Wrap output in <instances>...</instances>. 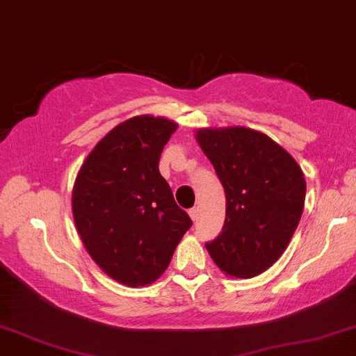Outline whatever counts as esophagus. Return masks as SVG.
<instances>
[{"instance_id": "34e87169", "label": "esophagus", "mask_w": 356, "mask_h": 356, "mask_svg": "<svg viewBox=\"0 0 356 356\" xmlns=\"http://www.w3.org/2000/svg\"><path fill=\"white\" fill-rule=\"evenodd\" d=\"M188 215H191L193 221H197L198 220V208H191V210H188Z\"/></svg>"}]
</instances>
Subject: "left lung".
<instances>
[{
	"label": "left lung",
	"instance_id": "1",
	"mask_svg": "<svg viewBox=\"0 0 356 356\" xmlns=\"http://www.w3.org/2000/svg\"><path fill=\"white\" fill-rule=\"evenodd\" d=\"M197 141L226 195V220L205 248L222 272L252 278L280 259L301 220L305 175L296 161L260 131L202 129Z\"/></svg>",
	"mask_w": 356,
	"mask_h": 356
}]
</instances>
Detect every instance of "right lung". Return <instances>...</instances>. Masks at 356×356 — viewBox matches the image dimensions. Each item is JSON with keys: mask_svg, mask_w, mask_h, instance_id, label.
Returning <instances> with one entry per match:
<instances>
[{"mask_svg": "<svg viewBox=\"0 0 356 356\" xmlns=\"http://www.w3.org/2000/svg\"><path fill=\"white\" fill-rule=\"evenodd\" d=\"M177 123L141 115L108 131L79 169L73 188L78 233L96 264L127 286L163 275L192 226L159 172Z\"/></svg>", "mask_w": 356, "mask_h": 356, "instance_id": "obj_1", "label": "right lung"}]
</instances>
